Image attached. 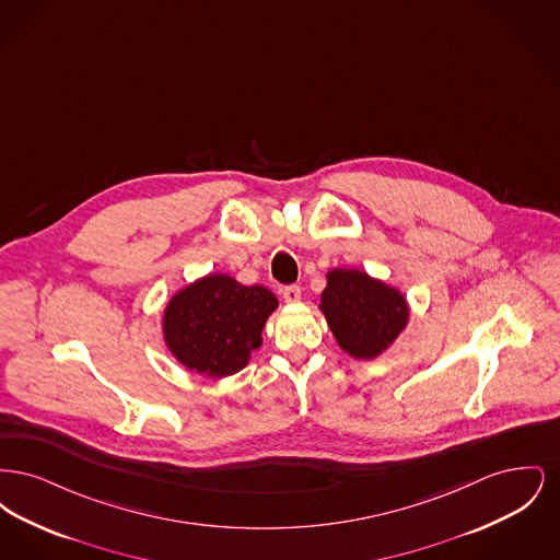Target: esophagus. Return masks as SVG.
Here are the masks:
<instances>
[{
  "label": "esophagus",
  "instance_id": "obj_1",
  "mask_svg": "<svg viewBox=\"0 0 560 560\" xmlns=\"http://www.w3.org/2000/svg\"><path fill=\"white\" fill-rule=\"evenodd\" d=\"M300 295H302V290H300V285H288L285 290H283V298H285V302H298L300 300Z\"/></svg>",
  "mask_w": 560,
  "mask_h": 560
}]
</instances>
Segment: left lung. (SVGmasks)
Wrapping results in <instances>:
<instances>
[{
    "label": "left lung",
    "mask_w": 560,
    "mask_h": 560,
    "mask_svg": "<svg viewBox=\"0 0 560 560\" xmlns=\"http://www.w3.org/2000/svg\"><path fill=\"white\" fill-rule=\"evenodd\" d=\"M319 308L340 348L365 361L390 347L409 320L405 295L357 268L327 272Z\"/></svg>",
    "instance_id": "obj_1"
}]
</instances>
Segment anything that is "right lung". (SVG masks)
Here are the masks:
<instances>
[{
    "label": "right lung",
    "instance_id": "add662e5",
    "mask_svg": "<svg viewBox=\"0 0 560 560\" xmlns=\"http://www.w3.org/2000/svg\"><path fill=\"white\" fill-rule=\"evenodd\" d=\"M279 306L262 285H241L231 275L212 272L174 293L163 311V340L190 372L226 377L241 372L262 329Z\"/></svg>",
    "mask_w": 560,
    "mask_h": 560
}]
</instances>
